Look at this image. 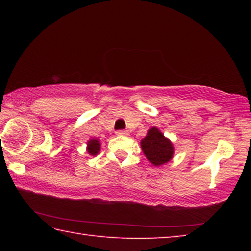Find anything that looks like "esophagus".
<instances>
[{
  "label": "esophagus",
  "instance_id": "34e87169",
  "mask_svg": "<svg viewBox=\"0 0 251 251\" xmlns=\"http://www.w3.org/2000/svg\"><path fill=\"white\" fill-rule=\"evenodd\" d=\"M116 135L117 136H127V135H128V133H127L126 130H117Z\"/></svg>",
  "mask_w": 251,
  "mask_h": 251
}]
</instances>
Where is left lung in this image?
<instances>
[{"label":"left lung","instance_id":"obj_1","mask_svg":"<svg viewBox=\"0 0 251 251\" xmlns=\"http://www.w3.org/2000/svg\"><path fill=\"white\" fill-rule=\"evenodd\" d=\"M141 145L147 159L155 166L167 163L172 159L174 154L173 144L169 139L164 137L156 127L148 130L146 137L142 139Z\"/></svg>","mask_w":251,"mask_h":251}]
</instances>
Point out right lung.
Here are the masks:
<instances>
[{
	"label": "right lung",
	"instance_id": "right-lung-1",
	"mask_svg": "<svg viewBox=\"0 0 251 251\" xmlns=\"http://www.w3.org/2000/svg\"><path fill=\"white\" fill-rule=\"evenodd\" d=\"M100 151V143L97 139H91L87 144V151L90 152L91 155H96Z\"/></svg>",
	"mask_w": 251,
	"mask_h": 251
}]
</instances>
